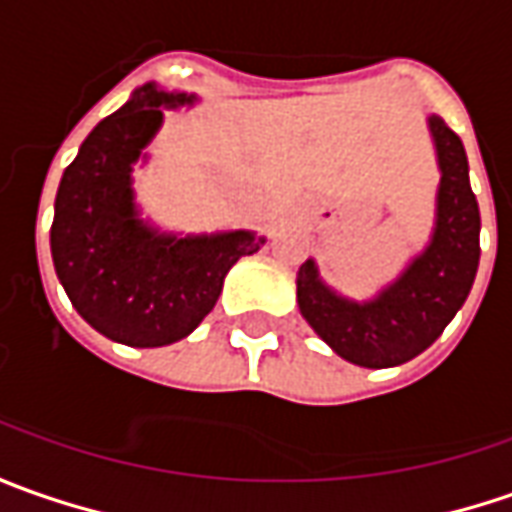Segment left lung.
I'll return each mask as SVG.
<instances>
[{"label":"left lung","instance_id":"obj_1","mask_svg":"<svg viewBox=\"0 0 512 512\" xmlns=\"http://www.w3.org/2000/svg\"><path fill=\"white\" fill-rule=\"evenodd\" d=\"M439 161L436 223L431 243L374 300H348L320 280L314 260L297 274L300 314L334 354L362 368H394L414 360L445 331L470 294L479 269V203L467 178L462 138L431 115Z\"/></svg>","mask_w":512,"mask_h":512}]
</instances>
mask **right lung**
<instances>
[{
	"mask_svg": "<svg viewBox=\"0 0 512 512\" xmlns=\"http://www.w3.org/2000/svg\"><path fill=\"white\" fill-rule=\"evenodd\" d=\"M184 104L195 96L138 87L84 138L56 192L50 252L64 291L98 334L133 348L184 340L215 309L226 272L266 243L249 229L178 238L138 218L133 164L164 110Z\"/></svg>",
	"mask_w": 512,
	"mask_h": 512,
	"instance_id": "right-lung-1",
	"label": "right lung"
}]
</instances>
